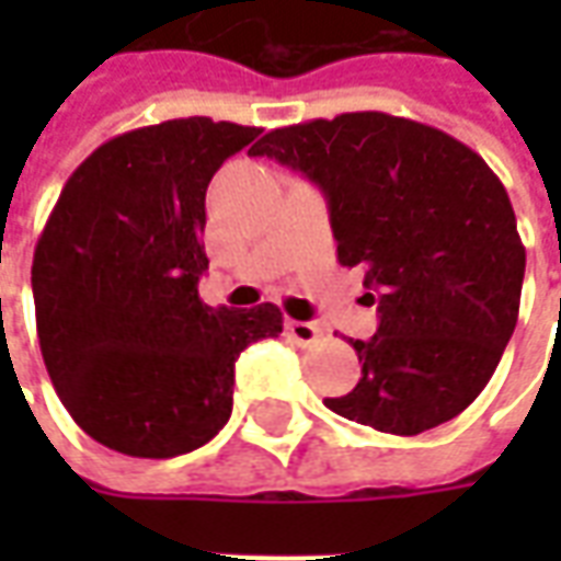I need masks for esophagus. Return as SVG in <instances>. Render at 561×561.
I'll use <instances>...</instances> for the list:
<instances>
[{
	"label": "esophagus",
	"mask_w": 561,
	"mask_h": 561,
	"mask_svg": "<svg viewBox=\"0 0 561 561\" xmlns=\"http://www.w3.org/2000/svg\"><path fill=\"white\" fill-rule=\"evenodd\" d=\"M285 330H288V336H291L297 345H316L318 340H321V328L318 324H312V321H285Z\"/></svg>",
	"instance_id": "esophagus-1"
}]
</instances>
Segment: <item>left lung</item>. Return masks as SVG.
<instances>
[{"label": "left lung", "mask_w": 561, "mask_h": 561, "mask_svg": "<svg viewBox=\"0 0 561 561\" xmlns=\"http://www.w3.org/2000/svg\"><path fill=\"white\" fill-rule=\"evenodd\" d=\"M252 156L324 192L342 267L378 294L373 340H352L364 378L324 400L378 433L457 417L493 378L517 328L526 249L502 180L433 126L381 111L273 128Z\"/></svg>", "instance_id": "1"}]
</instances>
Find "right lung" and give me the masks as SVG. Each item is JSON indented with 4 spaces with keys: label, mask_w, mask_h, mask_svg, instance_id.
Here are the masks:
<instances>
[{
    "label": "right lung",
    "mask_w": 561,
    "mask_h": 561,
    "mask_svg": "<svg viewBox=\"0 0 561 561\" xmlns=\"http://www.w3.org/2000/svg\"><path fill=\"white\" fill-rule=\"evenodd\" d=\"M261 135L209 116L116 135L68 176L32 257L44 366L80 430L126 457L207 445L231 417L233 364L282 333L279 306L197 297L221 161Z\"/></svg>",
    "instance_id": "obj_1"
}]
</instances>
